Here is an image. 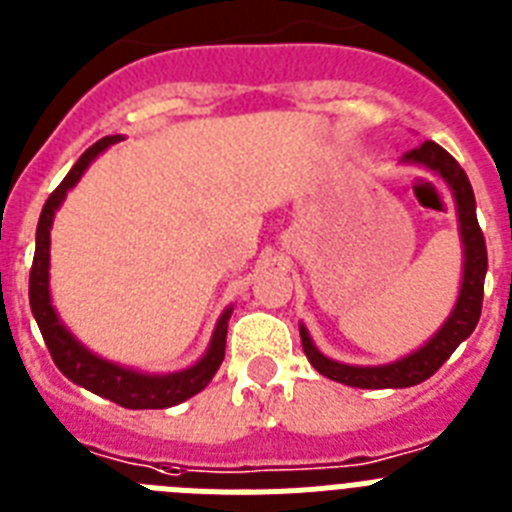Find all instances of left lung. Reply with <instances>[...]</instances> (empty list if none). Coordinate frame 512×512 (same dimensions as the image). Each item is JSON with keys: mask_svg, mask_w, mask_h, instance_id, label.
I'll return each instance as SVG.
<instances>
[{"mask_svg": "<svg viewBox=\"0 0 512 512\" xmlns=\"http://www.w3.org/2000/svg\"><path fill=\"white\" fill-rule=\"evenodd\" d=\"M402 162L425 167V170L441 177L448 185V190H451L453 203H456V219H459L461 250H464V273H461L456 304H453L446 322L438 327V332L425 345L412 350L410 355H404V358H397V361L391 363H381V366H350V363L332 361L314 345L304 324H299L301 345H304V353L311 366L317 368L322 376H327V379L340 381L345 386H355V389H407V386L422 384L474 332L479 314H482L487 244H484L482 229H479L477 201H474L469 177L461 170L459 162L446 149L435 144V141H425L417 149L407 151Z\"/></svg>", "mask_w": 512, "mask_h": 512, "instance_id": "obj_1", "label": "left lung"}]
</instances>
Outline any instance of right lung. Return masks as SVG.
<instances>
[{
  "label": "right lung",
  "mask_w": 512,
  "mask_h": 512,
  "mask_svg": "<svg viewBox=\"0 0 512 512\" xmlns=\"http://www.w3.org/2000/svg\"><path fill=\"white\" fill-rule=\"evenodd\" d=\"M118 141H121V136H105L97 144H92L71 167L69 175L61 180L59 188L48 195L41 219H38V231H35V257L33 268H30V309H33L38 327H41L48 350H51L53 363L59 366L66 379L74 381L77 386H84L97 397L121 404L126 410H167V407H175V404L185 402L193 394L206 389L208 381L216 376L221 361H224L226 330H229V317L234 306H226L224 314L219 317L201 361H195L193 366L175 373H144L92 353L87 345H82L66 330V324L61 322L51 301V273L48 270H51L53 216L66 201V193L82 180L87 167L100 157L102 151L118 144Z\"/></svg>",
  "instance_id": "1"
}]
</instances>
